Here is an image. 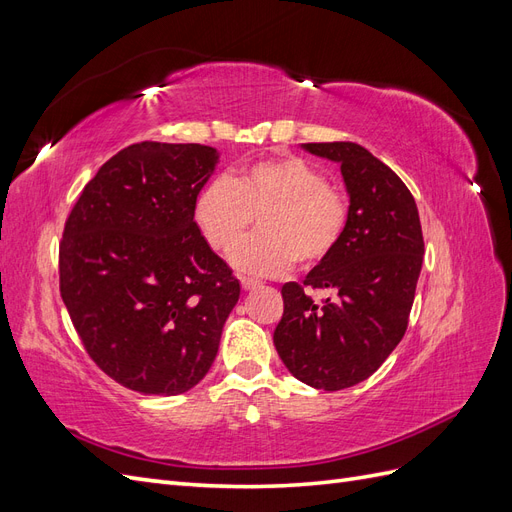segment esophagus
Here are the masks:
<instances>
[{
  "label": "esophagus",
  "mask_w": 512,
  "mask_h": 512,
  "mask_svg": "<svg viewBox=\"0 0 512 512\" xmlns=\"http://www.w3.org/2000/svg\"><path fill=\"white\" fill-rule=\"evenodd\" d=\"M258 286H260V282L252 280V277H241V288H243V290H254V288H258Z\"/></svg>",
  "instance_id": "esophagus-1"
}]
</instances>
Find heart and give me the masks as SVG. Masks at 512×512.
<instances>
[{"label": "heart", "mask_w": 512, "mask_h": 512, "mask_svg": "<svg viewBox=\"0 0 512 512\" xmlns=\"http://www.w3.org/2000/svg\"><path fill=\"white\" fill-rule=\"evenodd\" d=\"M350 218L344 190L322 170L297 156L260 160L228 179H213L198 190L192 220L213 252L228 254L254 219L261 235L232 252L239 271L269 277L292 262L312 269L342 241Z\"/></svg>", "instance_id": "b5f03b06"}]
</instances>
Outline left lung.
I'll return each instance as SVG.
<instances>
[{
  "mask_svg": "<svg viewBox=\"0 0 512 512\" xmlns=\"http://www.w3.org/2000/svg\"><path fill=\"white\" fill-rule=\"evenodd\" d=\"M339 164L350 218L333 254L303 284L282 286L273 344L290 374L322 391L367 380L401 342L425 243L414 196L393 170L356 143H305ZM312 289L332 297L316 304Z\"/></svg>",
  "mask_w": 512,
  "mask_h": 512,
  "instance_id": "obj_1",
  "label": "left lung"
}]
</instances>
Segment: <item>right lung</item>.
I'll return each instance as SVG.
<instances>
[{"instance_id":"add662e5","label":"right lung","mask_w":512,"mask_h":512,"mask_svg":"<svg viewBox=\"0 0 512 512\" xmlns=\"http://www.w3.org/2000/svg\"><path fill=\"white\" fill-rule=\"evenodd\" d=\"M218 160L196 143L130 145L102 164L66 220L61 299L91 361L130 391H190L239 301V280L192 220Z\"/></svg>"}]
</instances>
